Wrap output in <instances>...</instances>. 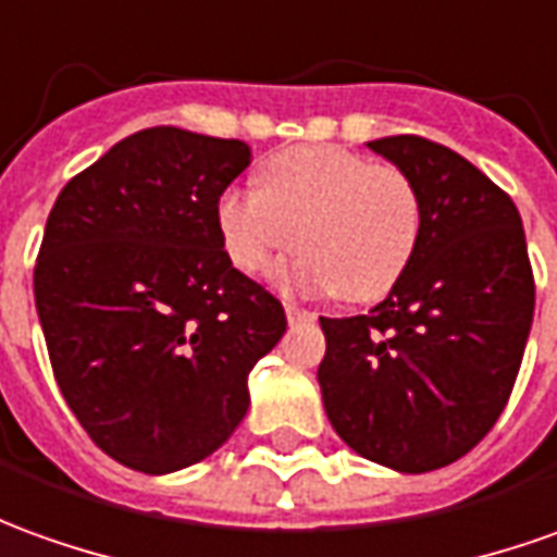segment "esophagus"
Instances as JSON below:
<instances>
[{
  "label": "esophagus",
  "mask_w": 557,
  "mask_h": 557,
  "mask_svg": "<svg viewBox=\"0 0 557 557\" xmlns=\"http://www.w3.org/2000/svg\"><path fill=\"white\" fill-rule=\"evenodd\" d=\"M285 315L290 324H300V321H312L315 318V312H309V309H302V306H297V302H285Z\"/></svg>",
  "instance_id": "34e87169"
}]
</instances>
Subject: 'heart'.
Here are the masks:
<instances>
[{"mask_svg": "<svg viewBox=\"0 0 557 557\" xmlns=\"http://www.w3.org/2000/svg\"><path fill=\"white\" fill-rule=\"evenodd\" d=\"M421 197L397 166L336 145H302L260 169V190L227 187L214 224L230 263L260 272L285 248L300 255L287 278L339 300L385 297L421 239Z\"/></svg>", "mask_w": 557, "mask_h": 557, "instance_id": "heart-1", "label": "heart"}]
</instances>
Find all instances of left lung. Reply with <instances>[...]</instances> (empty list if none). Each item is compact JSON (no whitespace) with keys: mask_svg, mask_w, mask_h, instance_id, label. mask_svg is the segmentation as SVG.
Returning <instances> with one entry per match:
<instances>
[{"mask_svg":"<svg viewBox=\"0 0 557 557\" xmlns=\"http://www.w3.org/2000/svg\"><path fill=\"white\" fill-rule=\"evenodd\" d=\"M416 182L418 251L367 315L321 318L318 385L333 431L367 461L428 473L504 412L534 321L519 209L470 160L421 136L370 141Z\"/></svg>","mask_w":557,"mask_h":557,"instance_id":"left-lung-1","label":"left lung"}]
</instances>
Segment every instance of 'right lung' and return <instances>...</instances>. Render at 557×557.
<instances>
[{
	"label": "right lung",
	"instance_id": "right-lung-1",
	"mask_svg": "<svg viewBox=\"0 0 557 557\" xmlns=\"http://www.w3.org/2000/svg\"><path fill=\"white\" fill-rule=\"evenodd\" d=\"M248 160L239 139L151 126L78 172L48 214L33 290L53 379L129 470L160 476L224 446L248 373L287 330L214 224Z\"/></svg>",
	"mask_w": 557,
	"mask_h": 557
}]
</instances>
